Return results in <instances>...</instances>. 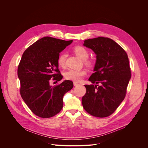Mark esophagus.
Instances as JSON below:
<instances>
[{
	"label": "esophagus",
	"mask_w": 148,
	"mask_h": 148,
	"mask_svg": "<svg viewBox=\"0 0 148 148\" xmlns=\"http://www.w3.org/2000/svg\"><path fill=\"white\" fill-rule=\"evenodd\" d=\"M79 85H80V84H79L78 83H77V82H74V86H79Z\"/></svg>",
	"instance_id": "obj_1"
}]
</instances>
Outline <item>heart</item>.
<instances>
[{
  "label": "heart",
  "mask_w": 148,
  "mask_h": 148,
  "mask_svg": "<svg viewBox=\"0 0 148 148\" xmlns=\"http://www.w3.org/2000/svg\"><path fill=\"white\" fill-rule=\"evenodd\" d=\"M73 51L75 53L77 56H78L80 59L84 60V63L87 65L91 66L93 64V62L91 59H88L89 57V51L88 50L82 45H77L73 48ZM66 54L62 53L59 54L58 58V64L60 67H64L65 65L66 60ZM87 71L86 69H69L65 73V77L67 80H72L75 82H79L83 77L86 75Z\"/></svg>",
  "instance_id": "1"
}]
</instances>
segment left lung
I'll list each match as a JSON object with an SVG mask.
<instances>
[{
    "label": "left lung",
    "mask_w": 148,
    "mask_h": 148,
    "mask_svg": "<svg viewBox=\"0 0 148 148\" xmlns=\"http://www.w3.org/2000/svg\"><path fill=\"white\" fill-rule=\"evenodd\" d=\"M97 54V61L82 97L84 110L95 117L106 118L113 114L125 98L131 78L126 51L112 39L99 36L84 41L83 44ZM99 84L98 85L97 84Z\"/></svg>",
    "instance_id": "1"
}]
</instances>
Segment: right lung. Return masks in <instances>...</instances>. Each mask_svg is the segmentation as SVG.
Listing matches in <instances>:
<instances>
[{
	"mask_svg": "<svg viewBox=\"0 0 148 148\" xmlns=\"http://www.w3.org/2000/svg\"><path fill=\"white\" fill-rule=\"evenodd\" d=\"M73 42L45 36L38 40L23 53L17 74L20 80V95L35 115L49 118L63 107L65 94L73 88V82L65 80L51 86V80L60 81L58 69L59 53Z\"/></svg>",
	"mask_w": 148,
	"mask_h": 148,
	"instance_id": "1",
	"label": "right lung"
}]
</instances>
